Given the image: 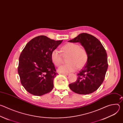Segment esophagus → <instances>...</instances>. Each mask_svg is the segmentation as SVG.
<instances>
[{
	"instance_id": "esophagus-1",
	"label": "esophagus",
	"mask_w": 123,
	"mask_h": 123,
	"mask_svg": "<svg viewBox=\"0 0 123 123\" xmlns=\"http://www.w3.org/2000/svg\"><path fill=\"white\" fill-rule=\"evenodd\" d=\"M62 74H64V75H68L69 74V73H62Z\"/></svg>"
}]
</instances>
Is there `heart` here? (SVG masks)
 <instances>
[{"instance_id":"heart-1","label":"heart","mask_w":123,"mask_h":123,"mask_svg":"<svg viewBox=\"0 0 123 123\" xmlns=\"http://www.w3.org/2000/svg\"><path fill=\"white\" fill-rule=\"evenodd\" d=\"M62 55H68L67 64L61 66L58 71L61 73H68L75 71L78 68H83L88 60V55L86 49L75 43H67L61 47ZM51 59L56 66H59L63 62V57L59 50H52L50 55Z\"/></svg>"}]
</instances>
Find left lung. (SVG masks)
<instances>
[{
  "label": "left lung",
  "mask_w": 123,
  "mask_h": 123,
  "mask_svg": "<svg viewBox=\"0 0 123 123\" xmlns=\"http://www.w3.org/2000/svg\"><path fill=\"white\" fill-rule=\"evenodd\" d=\"M70 42H79L86 49L88 60L77 74V80L69 84L70 89L80 94L96 91L103 82L108 68L107 54L101 42L92 35L82 33Z\"/></svg>",
  "instance_id": "obj_1"
}]
</instances>
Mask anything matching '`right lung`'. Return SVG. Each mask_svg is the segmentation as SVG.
<instances>
[{
  "label": "right lung",
  "mask_w": 123,
  "mask_h": 123,
  "mask_svg": "<svg viewBox=\"0 0 123 123\" xmlns=\"http://www.w3.org/2000/svg\"><path fill=\"white\" fill-rule=\"evenodd\" d=\"M62 41L40 36L30 40L22 50L18 73L22 85L30 93L41 96L53 89L54 79L57 73L50 55Z\"/></svg>",
  "instance_id": "1"
}]
</instances>
